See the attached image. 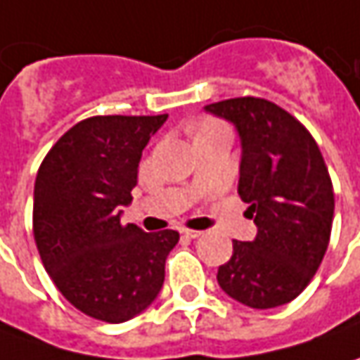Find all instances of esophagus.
Returning a JSON list of instances; mask_svg holds the SVG:
<instances>
[{
	"label": "esophagus",
	"mask_w": 360,
	"mask_h": 360,
	"mask_svg": "<svg viewBox=\"0 0 360 360\" xmlns=\"http://www.w3.org/2000/svg\"><path fill=\"white\" fill-rule=\"evenodd\" d=\"M186 238H198V236H202L200 230H190V229H182L180 230Z\"/></svg>",
	"instance_id": "obj_1"
}]
</instances>
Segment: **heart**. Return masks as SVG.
<instances>
[{
    "mask_svg": "<svg viewBox=\"0 0 360 360\" xmlns=\"http://www.w3.org/2000/svg\"><path fill=\"white\" fill-rule=\"evenodd\" d=\"M212 126H218V124H216V122H210V120H204L200 124V128H198V131L204 130V128H212Z\"/></svg>",
    "mask_w": 360,
    "mask_h": 360,
    "instance_id": "obj_1",
    "label": "heart"
}]
</instances>
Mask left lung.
Returning <instances> with one entry per match:
<instances>
[{
    "instance_id": "left-lung-1",
    "label": "left lung",
    "mask_w": 360,
    "mask_h": 360,
    "mask_svg": "<svg viewBox=\"0 0 360 360\" xmlns=\"http://www.w3.org/2000/svg\"><path fill=\"white\" fill-rule=\"evenodd\" d=\"M240 136L238 194L255 218V240L232 242L218 284L250 309L286 304L307 288L330 240L335 194L319 146L295 116L262 98L204 108Z\"/></svg>"
}]
</instances>
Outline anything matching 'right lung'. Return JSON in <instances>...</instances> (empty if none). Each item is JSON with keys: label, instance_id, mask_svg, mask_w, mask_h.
I'll list each match as a JSON object with an SVG mask.
<instances>
[{"label": "right lung", "instance_id": "1", "mask_svg": "<svg viewBox=\"0 0 360 360\" xmlns=\"http://www.w3.org/2000/svg\"><path fill=\"white\" fill-rule=\"evenodd\" d=\"M162 116H94L77 122L44 158L34 188V236L58 290L77 311L124 323L162 290L176 230L122 224L142 150Z\"/></svg>", "mask_w": 360, "mask_h": 360}]
</instances>
